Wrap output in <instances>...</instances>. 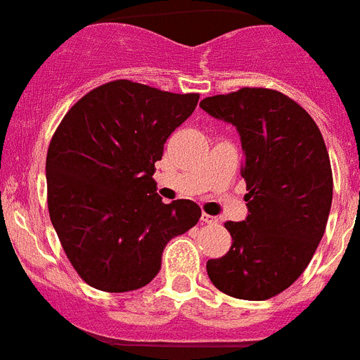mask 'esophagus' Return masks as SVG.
Listing matches in <instances>:
<instances>
[{
    "label": "esophagus",
    "instance_id": "1",
    "mask_svg": "<svg viewBox=\"0 0 360 360\" xmlns=\"http://www.w3.org/2000/svg\"><path fill=\"white\" fill-rule=\"evenodd\" d=\"M201 221H203V223H210V225H212V223H217V217L208 216V214H203V216H201Z\"/></svg>",
    "mask_w": 360,
    "mask_h": 360
}]
</instances>
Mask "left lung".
I'll return each instance as SVG.
<instances>
[{"label":"left lung","instance_id":"1","mask_svg":"<svg viewBox=\"0 0 360 360\" xmlns=\"http://www.w3.org/2000/svg\"><path fill=\"white\" fill-rule=\"evenodd\" d=\"M199 105L238 129L249 190V214L225 223L232 247L208 259V278L234 298L267 300L304 273L324 236L333 198L324 139L304 108L274 89L243 87Z\"/></svg>","mask_w":360,"mask_h":360}]
</instances>
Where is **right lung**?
Masks as SVG:
<instances>
[{
    "mask_svg": "<svg viewBox=\"0 0 360 360\" xmlns=\"http://www.w3.org/2000/svg\"><path fill=\"white\" fill-rule=\"evenodd\" d=\"M198 101L115 80L82 96L54 131L45 161L49 216L91 288H144L161 271L166 243L199 221L194 201L165 205L153 181L166 139Z\"/></svg>",
    "mask_w": 360,
    "mask_h": 360,
    "instance_id": "1",
    "label": "right lung"
}]
</instances>
